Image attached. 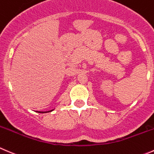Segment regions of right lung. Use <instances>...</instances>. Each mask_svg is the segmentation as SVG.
<instances>
[{
	"instance_id": "obj_1",
	"label": "right lung",
	"mask_w": 154,
	"mask_h": 154,
	"mask_svg": "<svg viewBox=\"0 0 154 154\" xmlns=\"http://www.w3.org/2000/svg\"><path fill=\"white\" fill-rule=\"evenodd\" d=\"M53 110H49V111H37V112H38V113H47V112H51V111H53Z\"/></svg>"
}]
</instances>
